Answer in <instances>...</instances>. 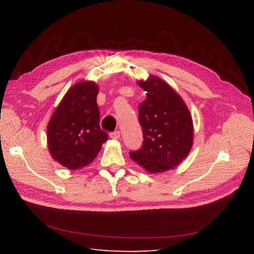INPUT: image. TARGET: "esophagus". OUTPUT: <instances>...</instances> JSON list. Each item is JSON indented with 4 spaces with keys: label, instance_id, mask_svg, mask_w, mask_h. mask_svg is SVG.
Returning a JSON list of instances; mask_svg holds the SVG:
<instances>
[{
    "label": "esophagus",
    "instance_id": "esophagus-1",
    "mask_svg": "<svg viewBox=\"0 0 254 254\" xmlns=\"http://www.w3.org/2000/svg\"><path fill=\"white\" fill-rule=\"evenodd\" d=\"M120 135H121V132L119 131V130H115V131L110 132V136L112 137V139H114V140H118L119 137H120Z\"/></svg>",
    "mask_w": 254,
    "mask_h": 254
}]
</instances>
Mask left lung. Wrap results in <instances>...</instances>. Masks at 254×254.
Instances as JSON below:
<instances>
[{"instance_id":"1","label":"left lung","mask_w":254,"mask_h":254,"mask_svg":"<svg viewBox=\"0 0 254 254\" xmlns=\"http://www.w3.org/2000/svg\"><path fill=\"white\" fill-rule=\"evenodd\" d=\"M147 97L139 105L143 143L129 156L146 171L172 170L186 158L193 144V121L182 98L171 86L152 76L139 82Z\"/></svg>"}]
</instances>
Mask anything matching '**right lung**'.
<instances>
[{"label": "right lung", "instance_id": "1", "mask_svg": "<svg viewBox=\"0 0 254 254\" xmlns=\"http://www.w3.org/2000/svg\"><path fill=\"white\" fill-rule=\"evenodd\" d=\"M94 82H78L66 92L48 125L52 157L63 166L77 170L95 159L108 133L99 126Z\"/></svg>", "mask_w": 254, "mask_h": 254}]
</instances>
